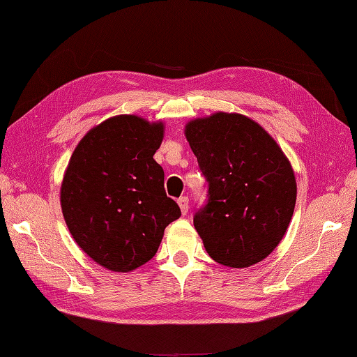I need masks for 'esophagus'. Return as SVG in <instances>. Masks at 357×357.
Returning a JSON list of instances; mask_svg holds the SVG:
<instances>
[{
  "instance_id": "1",
  "label": "esophagus",
  "mask_w": 357,
  "mask_h": 357,
  "mask_svg": "<svg viewBox=\"0 0 357 357\" xmlns=\"http://www.w3.org/2000/svg\"><path fill=\"white\" fill-rule=\"evenodd\" d=\"M177 203H178V206L181 209V214L185 215L188 213V209H189V199L188 197H180L177 200Z\"/></svg>"
}]
</instances>
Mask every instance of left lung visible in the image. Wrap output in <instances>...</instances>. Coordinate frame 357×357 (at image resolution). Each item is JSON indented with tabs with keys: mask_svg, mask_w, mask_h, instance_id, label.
Wrapping results in <instances>:
<instances>
[{
	"mask_svg": "<svg viewBox=\"0 0 357 357\" xmlns=\"http://www.w3.org/2000/svg\"><path fill=\"white\" fill-rule=\"evenodd\" d=\"M186 140L208 181V202L194 227L215 261L251 266L285 236L296 205L288 158L259 123L242 114L217 112L189 121Z\"/></svg>",
	"mask_w": 357,
	"mask_h": 357,
	"instance_id": "obj_1",
	"label": "left lung"
}]
</instances>
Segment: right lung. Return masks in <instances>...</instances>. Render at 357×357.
<instances>
[{"label": "right lung", "instance_id": "obj_1", "mask_svg": "<svg viewBox=\"0 0 357 357\" xmlns=\"http://www.w3.org/2000/svg\"><path fill=\"white\" fill-rule=\"evenodd\" d=\"M163 129L137 115L107 119L82 138L64 172L60 200L70 234L111 271L146 264L165 228L181 215L154 160Z\"/></svg>", "mask_w": 357, "mask_h": 357}]
</instances>
